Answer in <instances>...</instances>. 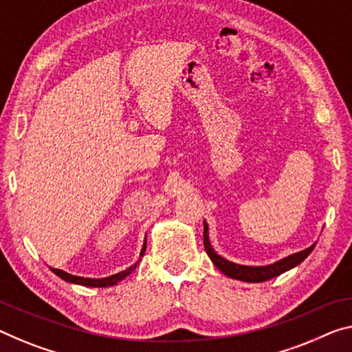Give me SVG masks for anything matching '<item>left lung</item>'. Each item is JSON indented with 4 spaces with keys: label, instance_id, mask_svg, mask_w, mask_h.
<instances>
[{
    "label": "left lung",
    "instance_id": "1",
    "mask_svg": "<svg viewBox=\"0 0 352 352\" xmlns=\"http://www.w3.org/2000/svg\"><path fill=\"white\" fill-rule=\"evenodd\" d=\"M203 242H204V250H206L208 256L210 258V261L214 263V266L217 267L220 272H223L226 277L241 280V282H247V283L266 282V280L277 277V275L286 272V270L299 266V264L304 261L308 255H310L313 248H315V244H313L308 248H305V250L293 253V255L278 259V261L267 264V266H244V264H236L232 261H228V259L220 256L219 253L214 250L209 241V228L206 221H204Z\"/></svg>",
    "mask_w": 352,
    "mask_h": 352
}]
</instances>
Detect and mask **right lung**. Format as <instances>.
Instances as JSON below:
<instances>
[{"label": "right lung", "instance_id": "obj_1", "mask_svg": "<svg viewBox=\"0 0 352 352\" xmlns=\"http://www.w3.org/2000/svg\"><path fill=\"white\" fill-rule=\"evenodd\" d=\"M144 252H146V237H144V244L142 247V252H140V256H143ZM138 263H140V259L133 264V266L127 267L126 270H122V272H118L115 275H110V277H104V278H85V277H78V275H72V274L64 272V270H61V269H55V267H50V269H52L53 274H56L59 278H63L64 282H67V283L91 286V288H107V286L118 285L120 282H122L124 278L129 277V275L133 272V269L138 266Z\"/></svg>", "mask_w": 352, "mask_h": 352}]
</instances>
